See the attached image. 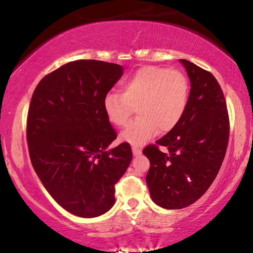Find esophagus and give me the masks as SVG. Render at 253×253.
<instances>
[{
    "mask_svg": "<svg viewBox=\"0 0 253 253\" xmlns=\"http://www.w3.org/2000/svg\"><path fill=\"white\" fill-rule=\"evenodd\" d=\"M132 153H133L134 157H138V155L141 154V150H140V148H138V147H132Z\"/></svg>",
    "mask_w": 253,
    "mask_h": 253,
    "instance_id": "1",
    "label": "esophagus"
}]
</instances>
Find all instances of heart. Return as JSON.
I'll use <instances>...</instances> for the list:
<instances>
[{"label": "heart", "mask_w": 253, "mask_h": 253, "mask_svg": "<svg viewBox=\"0 0 253 253\" xmlns=\"http://www.w3.org/2000/svg\"><path fill=\"white\" fill-rule=\"evenodd\" d=\"M189 100V83L182 72L160 67H144L122 85V93L109 92L103 98V112L116 126L133 121L120 139L132 146H141L158 131L169 132L181 122Z\"/></svg>", "instance_id": "obj_1"}]
</instances>
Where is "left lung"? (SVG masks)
<instances>
[{
  "label": "left lung",
  "instance_id": "obj_1",
  "mask_svg": "<svg viewBox=\"0 0 253 253\" xmlns=\"http://www.w3.org/2000/svg\"><path fill=\"white\" fill-rule=\"evenodd\" d=\"M190 79L185 113L174 129L145 147L150 160L146 183L158 206L179 210L191 205L207 191L226 155L229 121L222 89L211 72L179 60Z\"/></svg>",
  "mask_w": 253,
  "mask_h": 253
}]
</instances>
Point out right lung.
Returning <instances> with one entry per match:
<instances>
[{"instance_id":"add662e5","label":"right lung","mask_w":253,"mask_h":253,"mask_svg":"<svg viewBox=\"0 0 253 253\" xmlns=\"http://www.w3.org/2000/svg\"><path fill=\"white\" fill-rule=\"evenodd\" d=\"M123 75L120 64L67 63L34 89L27 144L38 177L58 205L81 217L102 215L115 204V183L132 160L127 143L108 148L117 134L103 98Z\"/></svg>"}]
</instances>
